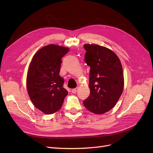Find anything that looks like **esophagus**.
<instances>
[{"label":"esophagus","instance_id":"esophagus-1","mask_svg":"<svg viewBox=\"0 0 153 153\" xmlns=\"http://www.w3.org/2000/svg\"><path fill=\"white\" fill-rule=\"evenodd\" d=\"M78 89H79V88H78V87H77L75 88V89H72V91H71V92H72V93H76V92L77 91H78Z\"/></svg>","mask_w":153,"mask_h":153}]
</instances>
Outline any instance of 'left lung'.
I'll use <instances>...</instances> for the list:
<instances>
[{
	"instance_id": "left-lung-1",
	"label": "left lung",
	"mask_w": 153,
	"mask_h": 153,
	"mask_svg": "<svg viewBox=\"0 0 153 153\" xmlns=\"http://www.w3.org/2000/svg\"><path fill=\"white\" fill-rule=\"evenodd\" d=\"M85 61L90 66V95L85 107L96 114L108 112L117 102L124 88L121 61L112 50L98 45L85 44Z\"/></svg>"
}]
</instances>
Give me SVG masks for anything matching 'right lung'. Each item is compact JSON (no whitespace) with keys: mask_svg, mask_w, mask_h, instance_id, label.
<instances>
[{"mask_svg":"<svg viewBox=\"0 0 153 153\" xmlns=\"http://www.w3.org/2000/svg\"><path fill=\"white\" fill-rule=\"evenodd\" d=\"M69 48L56 45L41 48L32 59L27 76V89L34 105L45 114L61 108L68 91L59 75L62 58Z\"/></svg>","mask_w":153,"mask_h":153,"instance_id":"1","label":"right lung"}]
</instances>
